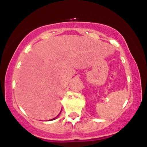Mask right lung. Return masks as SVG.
Here are the masks:
<instances>
[{
	"label": "right lung",
	"mask_w": 147,
	"mask_h": 147,
	"mask_svg": "<svg viewBox=\"0 0 147 147\" xmlns=\"http://www.w3.org/2000/svg\"><path fill=\"white\" fill-rule=\"evenodd\" d=\"M61 112H60V113H59V114H60V113H61ZM59 115H57V117H55V118H53V119H50V121H51V120H54V119H56V118H57V117H58V116H59Z\"/></svg>",
	"instance_id": "1"
}]
</instances>
